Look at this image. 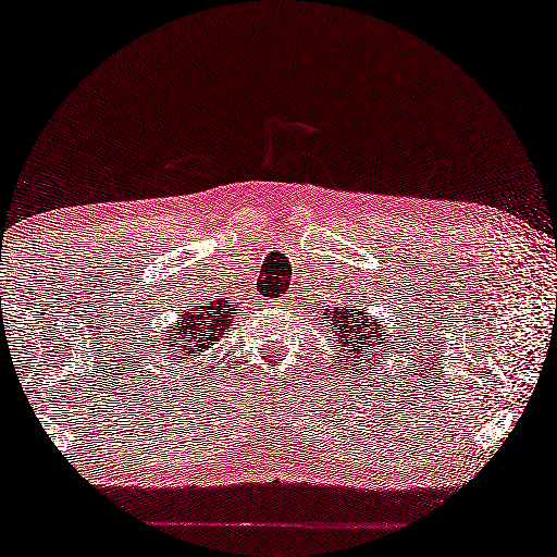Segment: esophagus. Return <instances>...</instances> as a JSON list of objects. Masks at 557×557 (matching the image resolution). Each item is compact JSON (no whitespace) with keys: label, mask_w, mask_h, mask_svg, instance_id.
<instances>
[{"label":"esophagus","mask_w":557,"mask_h":557,"mask_svg":"<svg viewBox=\"0 0 557 557\" xmlns=\"http://www.w3.org/2000/svg\"><path fill=\"white\" fill-rule=\"evenodd\" d=\"M278 306H284V298H281V304Z\"/></svg>","instance_id":"obj_1"}]
</instances>
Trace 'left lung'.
<instances>
[{
	"mask_svg": "<svg viewBox=\"0 0 557 557\" xmlns=\"http://www.w3.org/2000/svg\"><path fill=\"white\" fill-rule=\"evenodd\" d=\"M333 318V327L343 337V347H349V352H355V357H367L369 349H372V339L376 335L382 337V330L372 323V318L359 313L355 308H337Z\"/></svg>",
	"mask_w": 557,
	"mask_h": 557,
	"instance_id": "8db88e82",
	"label": "left lung"
}]
</instances>
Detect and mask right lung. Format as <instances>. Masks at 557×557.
<instances>
[{"mask_svg": "<svg viewBox=\"0 0 557 557\" xmlns=\"http://www.w3.org/2000/svg\"><path fill=\"white\" fill-rule=\"evenodd\" d=\"M232 308L218 304V300H212V304H205L198 310H193V313H185L183 315V323L178 325V337L173 339V347H178L181 352L188 357L200 355L205 347L218 343V337L224 333V323L232 320ZM175 349V352H178Z\"/></svg>", "mask_w": 557, "mask_h": 557, "instance_id": "add662e5", "label": "right lung"}]
</instances>
